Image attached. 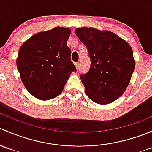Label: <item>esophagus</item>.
I'll use <instances>...</instances> for the list:
<instances>
[{
    "label": "esophagus",
    "mask_w": 152,
    "mask_h": 152,
    "mask_svg": "<svg viewBox=\"0 0 152 152\" xmlns=\"http://www.w3.org/2000/svg\"><path fill=\"white\" fill-rule=\"evenodd\" d=\"M75 67H76V70H79V67H80V65H79V62H76V63H75Z\"/></svg>",
    "instance_id": "34e87169"
}]
</instances>
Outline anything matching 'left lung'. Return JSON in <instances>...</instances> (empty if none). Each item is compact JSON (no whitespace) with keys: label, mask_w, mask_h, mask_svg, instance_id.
Returning <instances> with one entry per match:
<instances>
[{"label":"left lung","mask_w":152,"mask_h":152,"mask_svg":"<svg viewBox=\"0 0 152 152\" xmlns=\"http://www.w3.org/2000/svg\"><path fill=\"white\" fill-rule=\"evenodd\" d=\"M75 33L89 51L91 65L80 79L89 99L99 104L117 100L126 90L135 67L129 44L113 32L81 27Z\"/></svg>","instance_id":"1"}]
</instances>
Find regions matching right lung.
Here are the masks:
<instances>
[{
	"label": "right lung",
	"mask_w": 152,
	"mask_h": 152,
	"mask_svg": "<svg viewBox=\"0 0 152 152\" xmlns=\"http://www.w3.org/2000/svg\"><path fill=\"white\" fill-rule=\"evenodd\" d=\"M70 32L64 27L38 32L20 48L17 67L23 85L36 99L46 101L59 96L76 70L67 45Z\"/></svg>",
	"instance_id": "add662e5"
}]
</instances>
